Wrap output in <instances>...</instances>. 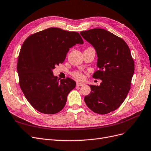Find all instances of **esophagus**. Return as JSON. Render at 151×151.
<instances>
[{
    "label": "esophagus",
    "mask_w": 151,
    "mask_h": 151,
    "mask_svg": "<svg viewBox=\"0 0 151 151\" xmlns=\"http://www.w3.org/2000/svg\"><path fill=\"white\" fill-rule=\"evenodd\" d=\"M84 85V84L82 83H80V82H77L76 83V86H83Z\"/></svg>",
    "instance_id": "esophagus-1"
}]
</instances>
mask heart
Listing matches in <instances>:
<instances>
[{"label":"heart","instance_id":"1","mask_svg":"<svg viewBox=\"0 0 151 151\" xmlns=\"http://www.w3.org/2000/svg\"><path fill=\"white\" fill-rule=\"evenodd\" d=\"M73 76L78 80H83L84 78V75L80 71H76L73 73Z\"/></svg>","mask_w":151,"mask_h":151}]
</instances>
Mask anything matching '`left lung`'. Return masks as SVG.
<instances>
[{
	"label": "left lung",
	"mask_w": 151,
	"mask_h": 151,
	"mask_svg": "<svg viewBox=\"0 0 151 151\" xmlns=\"http://www.w3.org/2000/svg\"><path fill=\"white\" fill-rule=\"evenodd\" d=\"M95 48L99 70L93 77L101 80L99 86L90 85L91 93L85 102L93 112L106 114L118 109L131 88L134 62L129 47L124 40L102 29L80 32Z\"/></svg>",
	"instance_id": "1"
}]
</instances>
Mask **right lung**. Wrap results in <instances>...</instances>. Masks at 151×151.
Segmentation results:
<instances>
[{"label":"right lung","instance_id":"right-lung-1","mask_svg":"<svg viewBox=\"0 0 151 151\" xmlns=\"http://www.w3.org/2000/svg\"><path fill=\"white\" fill-rule=\"evenodd\" d=\"M83 44L80 35L49 28L30 35L22 44L17 61L19 85L28 101L43 114L58 113L76 82L54 76L55 66L62 63L70 48Z\"/></svg>","mask_w":151,"mask_h":151}]
</instances>
